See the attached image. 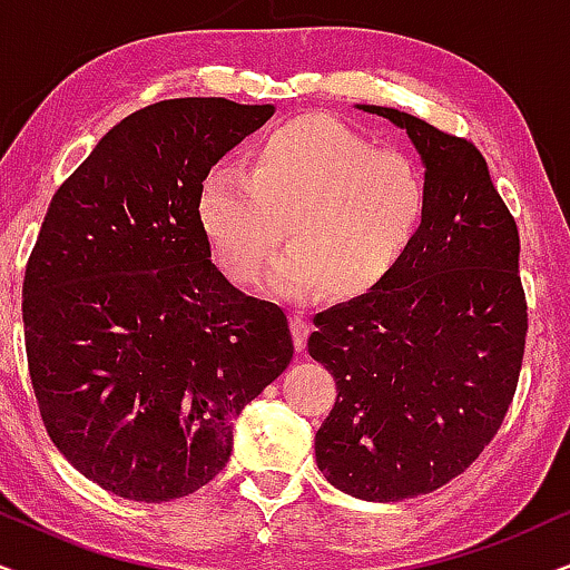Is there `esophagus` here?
Masks as SVG:
<instances>
[{
  "instance_id": "obj_1",
  "label": "esophagus",
  "mask_w": 570,
  "mask_h": 570,
  "mask_svg": "<svg viewBox=\"0 0 570 570\" xmlns=\"http://www.w3.org/2000/svg\"><path fill=\"white\" fill-rule=\"evenodd\" d=\"M289 321H292V334H294V344H297V350L302 352V350H305V344H307V336H309V321H307V315L302 313V309H292Z\"/></svg>"
}]
</instances>
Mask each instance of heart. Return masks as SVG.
Masks as SVG:
<instances>
[{
	"instance_id": "obj_1",
	"label": "heart",
	"mask_w": 570,
	"mask_h": 570,
	"mask_svg": "<svg viewBox=\"0 0 570 570\" xmlns=\"http://www.w3.org/2000/svg\"><path fill=\"white\" fill-rule=\"evenodd\" d=\"M426 210L413 163L321 115L273 128L252 147L247 170L213 165L197 189L199 226L228 276L261 278L286 234L294 249L273 273L276 286H321L328 299L376 292L413 249Z\"/></svg>"
}]
</instances>
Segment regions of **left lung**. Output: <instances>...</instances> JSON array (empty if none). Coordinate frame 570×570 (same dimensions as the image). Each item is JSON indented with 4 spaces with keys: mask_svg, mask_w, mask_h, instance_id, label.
Segmentation results:
<instances>
[{
    "mask_svg": "<svg viewBox=\"0 0 570 570\" xmlns=\"http://www.w3.org/2000/svg\"><path fill=\"white\" fill-rule=\"evenodd\" d=\"M360 110L413 139L429 210L413 249L376 292L313 318L307 352L336 381L315 460L342 492L397 502L460 476L500 431L529 313L515 218L476 144L392 107Z\"/></svg>",
    "mask_w": 570,
    "mask_h": 570,
    "instance_id": "obj_1",
    "label": "left lung"
}]
</instances>
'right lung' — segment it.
Here are the masks:
<instances>
[{
  "label": "right lung",
  "instance_id": "add662e5",
  "mask_svg": "<svg viewBox=\"0 0 570 570\" xmlns=\"http://www.w3.org/2000/svg\"><path fill=\"white\" fill-rule=\"evenodd\" d=\"M271 115L223 97L131 112L55 191L28 257L41 421L76 471L126 500L218 476L234 417L294 355L284 309L228 284L197 218L202 176Z\"/></svg>",
  "mask_w": 570,
  "mask_h": 570
}]
</instances>
